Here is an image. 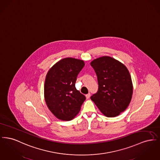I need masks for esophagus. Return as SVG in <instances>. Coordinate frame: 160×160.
Segmentation results:
<instances>
[{"label": "esophagus", "instance_id": "34e87169", "mask_svg": "<svg viewBox=\"0 0 160 160\" xmlns=\"http://www.w3.org/2000/svg\"><path fill=\"white\" fill-rule=\"evenodd\" d=\"M90 97H91V93H89L86 95V97L87 99H89L90 98Z\"/></svg>", "mask_w": 160, "mask_h": 160}]
</instances>
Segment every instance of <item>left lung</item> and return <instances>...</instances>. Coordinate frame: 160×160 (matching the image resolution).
<instances>
[{"instance_id":"8db88e82","label":"left lung","mask_w":160,"mask_h":160,"mask_svg":"<svg viewBox=\"0 0 160 160\" xmlns=\"http://www.w3.org/2000/svg\"><path fill=\"white\" fill-rule=\"evenodd\" d=\"M98 78V91L91 97L100 112L108 118L121 114L129 106L133 85L127 67L114 58L104 56L91 62Z\"/></svg>"}]
</instances>
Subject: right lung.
Masks as SVG:
<instances>
[{
    "label": "right lung",
    "instance_id": "obj_1",
    "mask_svg": "<svg viewBox=\"0 0 160 160\" xmlns=\"http://www.w3.org/2000/svg\"><path fill=\"white\" fill-rule=\"evenodd\" d=\"M84 66L83 60L66 58L56 62L47 73L44 99L50 111L58 119H73L86 99L75 87L77 77Z\"/></svg>",
    "mask_w": 160,
    "mask_h": 160
}]
</instances>
